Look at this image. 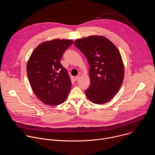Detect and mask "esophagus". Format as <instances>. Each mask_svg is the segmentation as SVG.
<instances>
[{
  "mask_svg": "<svg viewBox=\"0 0 155 155\" xmlns=\"http://www.w3.org/2000/svg\"><path fill=\"white\" fill-rule=\"evenodd\" d=\"M79 78H80V76H79V75H77V76L75 77V80L76 81H77Z\"/></svg>",
  "mask_w": 155,
  "mask_h": 155,
  "instance_id": "obj_1",
  "label": "esophagus"
}]
</instances>
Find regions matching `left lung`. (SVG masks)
<instances>
[{"label":"left lung","instance_id":"8db88e82","mask_svg":"<svg viewBox=\"0 0 155 155\" xmlns=\"http://www.w3.org/2000/svg\"><path fill=\"white\" fill-rule=\"evenodd\" d=\"M74 45L90 66L91 84L85 90L87 97L96 104L110 101L119 91L124 78V65L119 50L102 36L77 39Z\"/></svg>","mask_w":155,"mask_h":155}]
</instances>
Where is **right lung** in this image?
Returning <instances> with one entry per match:
<instances>
[{
    "label": "right lung",
    "mask_w": 155,
    "mask_h": 155,
    "mask_svg": "<svg viewBox=\"0 0 155 155\" xmlns=\"http://www.w3.org/2000/svg\"><path fill=\"white\" fill-rule=\"evenodd\" d=\"M72 43V40L64 39L43 42L34 50L28 62L27 73L32 91L47 105L61 104L71 90L70 77L60 61Z\"/></svg>",
    "instance_id": "right-lung-1"
}]
</instances>
